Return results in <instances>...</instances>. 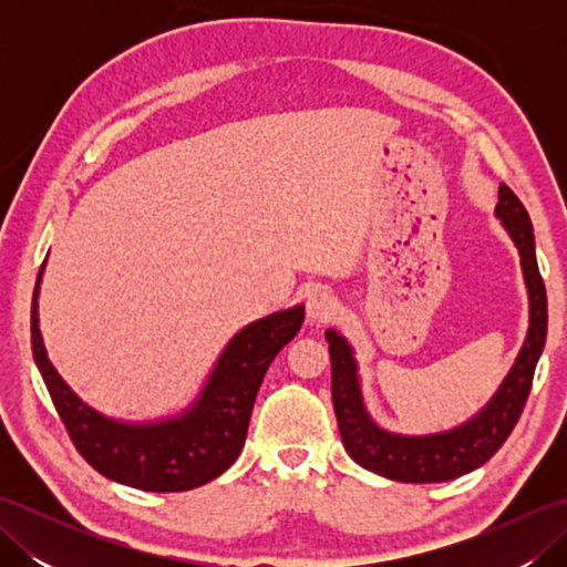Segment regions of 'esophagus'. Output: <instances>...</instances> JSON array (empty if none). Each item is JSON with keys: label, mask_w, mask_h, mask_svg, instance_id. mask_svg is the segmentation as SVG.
Segmentation results:
<instances>
[{"label": "esophagus", "mask_w": 567, "mask_h": 567, "mask_svg": "<svg viewBox=\"0 0 567 567\" xmlns=\"http://www.w3.org/2000/svg\"><path fill=\"white\" fill-rule=\"evenodd\" d=\"M336 315H339V299H336L333 292L319 287V290H315L307 297V319L309 321H329Z\"/></svg>", "instance_id": "1"}]
</instances>
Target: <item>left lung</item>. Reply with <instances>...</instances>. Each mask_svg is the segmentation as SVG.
Instances as JSON below:
<instances>
[{"label":"left lung","instance_id":"1","mask_svg":"<svg viewBox=\"0 0 567 567\" xmlns=\"http://www.w3.org/2000/svg\"><path fill=\"white\" fill-rule=\"evenodd\" d=\"M495 216L519 250L528 295V329L514 365L489 402L463 424L436 433H396L370 416L360 388L353 346L336 329H327L331 355V396L348 455L358 465L396 483H445L473 473L495 455L522 416L532 392L534 370L546 346L548 302L536 262L534 226L524 204L507 185H499Z\"/></svg>","mask_w":567,"mask_h":567}]
</instances>
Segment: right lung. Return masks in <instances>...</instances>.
<instances>
[{"label":"right lung","mask_w":567,"mask_h":567,"mask_svg":"<svg viewBox=\"0 0 567 567\" xmlns=\"http://www.w3.org/2000/svg\"><path fill=\"white\" fill-rule=\"evenodd\" d=\"M31 305V348L51 400L75 449L97 473L146 492H185L212 483L231 467L246 443L252 402L272 358L302 329L305 305L246 323L216 358L195 402L153 421L106 416L70 390L58 375L39 329V295Z\"/></svg>","instance_id":"1"}]
</instances>
